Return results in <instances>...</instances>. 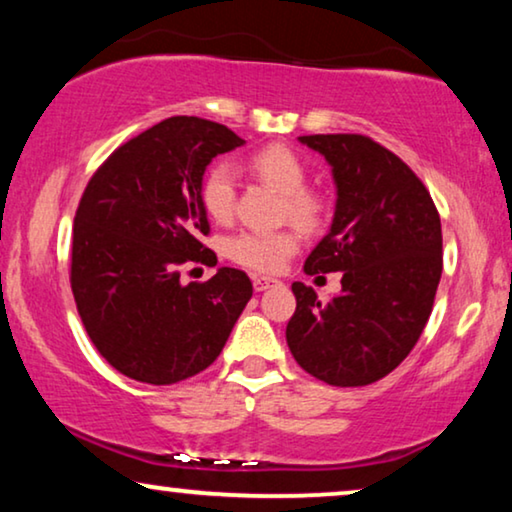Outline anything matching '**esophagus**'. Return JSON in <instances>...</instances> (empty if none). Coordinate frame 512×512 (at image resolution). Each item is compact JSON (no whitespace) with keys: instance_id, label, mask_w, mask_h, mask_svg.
<instances>
[{"instance_id":"esophagus-1","label":"esophagus","mask_w":512,"mask_h":512,"mask_svg":"<svg viewBox=\"0 0 512 512\" xmlns=\"http://www.w3.org/2000/svg\"><path fill=\"white\" fill-rule=\"evenodd\" d=\"M275 284H277L275 277H261V275L254 277V289L256 291H265V289H270V286H275Z\"/></svg>"}]
</instances>
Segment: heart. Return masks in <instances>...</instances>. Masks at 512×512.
Wrapping results in <instances>:
<instances>
[{"label":"heart","instance_id":"obj_1","mask_svg":"<svg viewBox=\"0 0 512 512\" xmlns=\"http://www.w3.org/2000/svg\"><path fill=\"white\" fill-rule=\"evenodd\" d=\"M247 167L258 179L268 181L282 193V219H291L305 230H317L326 219L328 202L314 188L305 186L307 172L305 160L284 144H268L254 151ZM237 181L233 167L216 163L205 172L200 181V202L209 219L226 223L235 212ZM298 251V235L293 228L275 230H237L223 242V254L237 265L256 272H277Z\"/></svg>","mask_w":512,"mask_h":512}]
</instances>
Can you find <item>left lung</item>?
I'll list each match as a JSON object with an SVG mask.
<instances>
[{
    "instance_id": "left-lung-1",
    "label": "left lung",
    "mask_w": 512,
    "mask_h": 512,
    "mask_svg": "<svg viewBox=\"0 0 512 512\" xmlns=\"http://www.w3.org/2000/svg\"><path fill=\"white\" fill-rule=\"evenodd\" d=\"M333 167L331 230L305 261L307 275L342 272V291L319 300L293 282L286 342L298 366L333 387H366L417 345L443 272V230L422 179L366 135H305Z\"/></svg>"
}]
</instances>
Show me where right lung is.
<instances>
[{
	"instance_id": "add662e5",
	"label": "right lung",
	"mask_w": 512,
	"mask_h": 512,
	"mask_svg": "<svg viewBox=\"0 0 512 512\" xmlns=\"http://www.w3.org/2000/svg\"><path fill=\"white\" fill-rule=\"evenodd\" d=\"M244 139L198 116H172L118 146L74 216L69 282L88 338L118 373L146 384L198 375L221 354L254 286L221 268L181 284L188 263L216 265L200 202L205 167Z\"/></svg>"
}]
</instances>
